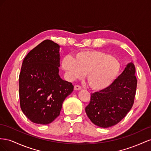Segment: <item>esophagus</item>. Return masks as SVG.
<instances>
[{"label":"esophagus","instance_id":"34e87169","mask_svg":"<svg viewBox=\"0 0 151 151\" xmlns=\"http://www.w3.org/2000/svg\"><path fill=\"white\" fill-rule=\"evenodd\" d=\"M74 89L75 90H80L81 89V87H80V86H79V85H75V87H74Z\"/></svg>","mask_w":151,"mask_h":151}]
</instances>
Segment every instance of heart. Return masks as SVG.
<instances>
[{"label": "heart", "instance_id": "1", "mask_svg": "<svg viewBox=\"0 0 151 151\" xmlns=\"http://www.w3.org/2000/svg\"><path fill=\"white\" fill-rule=\"evenodd\" d=\"M61 66L68 78L74 80L87 74V81L94 90H104L113 83L121 65L117 59L99 50H85L75 54L74 58L64 57Z\"/></svg>", "mask_w": 151, "mask_h": 151}]
</instances>
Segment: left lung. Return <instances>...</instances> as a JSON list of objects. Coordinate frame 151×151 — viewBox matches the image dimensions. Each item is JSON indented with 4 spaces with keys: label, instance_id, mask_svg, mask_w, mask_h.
<instances>
[{
    "label": "left lung",
    "instance_id": "left-lung-1",
    "mask_svg": "<svg viewBox=\"0 0 151 151\" xmlns=\"http://www.w3.org/2000/svg\"><path fill=\"white\" fill-rule=\"evenodd\" d=\"M135 74L134 64L132 62L128 63L123 73L109 87L92 93L85 112L94 124L108 128L125 117L134 102L137 84Z\"/></svg>",
    "mask_w": 151,
    "mask_h": 151
}]
</instances>
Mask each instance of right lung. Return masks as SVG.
Listing matches in <instances>:
<instances>
[{"mask_svg": "<svg viewBox=\"0 0 151 151\" xmlns=\"http://www.w3.org/2000/svg\"><path fill=\"white\" fill-rule=\"evenodd\" d=\"M60 46L45 40L27 55L19 77L20 106L37 124H47L60 114L65 99L73 91L71 83L60 76Z\"/></svg>", "mask_w": 151, "mask_h": 151, "instance_id": "add662e5", "label": "right lung"}]
</instances>
